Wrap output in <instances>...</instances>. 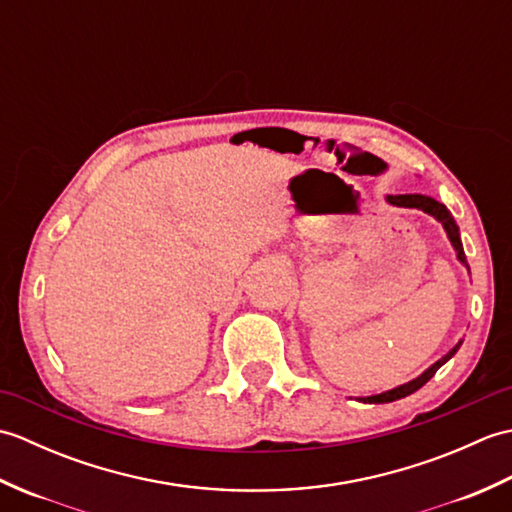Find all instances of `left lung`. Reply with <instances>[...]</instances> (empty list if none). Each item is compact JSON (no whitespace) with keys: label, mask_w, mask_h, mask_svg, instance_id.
I'll list each match as a JSON object with an SVG mask.
<instances>
[{"label":"left lung","mask_w":512,"mask_h":512,"mask_svg":"<svg viewBox=\"0 0 512 512\" xmlns=\"http://www.w3.org/2000/svg\"><path fill=\"white\" fill-rule=\"evenodd\" d=\"M387 204L400 206V209H418V211H422V213H429L431 217H436V220L442 224L444 233H447V237H449V242H451V246H453V250H455V257H458V262H460L462 266H466V270H469V262H466V255H464V248H462V239H460V228H458V224H455L453 215H451V211L447 209V206H444V204L438 202V200L429 198V195H422V193L387 195ZM469 275H471V270H469ZM460 345H462V339H460L458 343H455V345L451 347V350H449L447 354H444L442 358H438V361L433 363L431 367L424 369V372H422L418 378L409 380V383L398 385V387L389 389V391H383V394L358 396L356 400H358V402H369V405H385V402H394V400H400V398H405V396L413 394V391H418L424 383H429V380L433 378V374H436L444 363L451 361V358L455 356V352L460 350Z\"/></svg>","instance_id":"left-lung-1"}]
</instances>
